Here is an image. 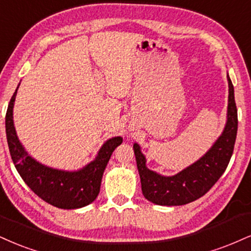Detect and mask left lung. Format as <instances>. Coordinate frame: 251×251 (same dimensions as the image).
<instances>
[{"instance_id":"left-lung-1","label":"left lung","mask_w":251,"mask_h":251,"mask_svg":"<svg viewBox=\"0 0 251 251\" xmlns=\"http://www.w3.org/2000/svg\"><path fill=\"white\" fill-rule=\"evenodd\" d=\"M228 118L225 131L213 147L200 160L173 176H162L146 167V159L139 145L133 150L137 160L141 189L147 200L160 206H181L198 200L215 185L225 173L234 152L237 134V108L234 86L229 76Z\"/></svg>"}]
</instances>
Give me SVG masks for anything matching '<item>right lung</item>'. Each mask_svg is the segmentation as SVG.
Masks as SVG:
<instances>
[{
    "label": "right lung",
    "mask_w": 251,
    "mask_h": 251,
    "mask_svg": "<svg viewBox=\"0 0 251 251\" xmlns=\"http://www.w3.org/2000/svg\"><path fill=\"white\" fill-rule=\"evenodd\" d=\"M17 89L8 105L5 133L9 152L21 177L36 195L57 208L76 209L87 206L98 196L105 167L114 149L123 143V138L116 137L107 140L102 145L95 161L78 172H64L47 167L26 154L16 135L13 107Z\"/></svg>",
    "instance_id": "obj_1"
}]
</instances>
